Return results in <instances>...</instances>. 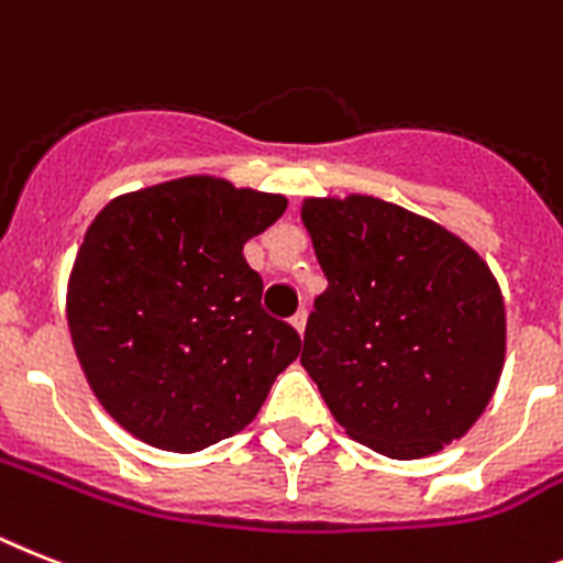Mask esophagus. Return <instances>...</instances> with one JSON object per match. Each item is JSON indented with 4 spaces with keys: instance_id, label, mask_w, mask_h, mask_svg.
Segmentation results:
<instances>
[{
    "instance_id": "34e87169",
    "label": "esophagus",
    "mask_w": 563,
    "mask_h": 563,
    "mask_svg": "<svg viewBox=\"0 0 563 563\" xmlns=\"http://www.w3.org/2000/svg\"><path fill=\"white\" fill-rule=\"evenodd\" d=\"M291 325H295V329H297V332H300V334L306 332V309L297 311L295 318H291Z\"/></svg>"
}]
</instances>
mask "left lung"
I'll return each mask as SVG.
<instances>
[{
  "label": "left lung",
  "instance_id": "1",
  "mask_svg": "<svg viewBox=\"0 0 563 563\" xmlns=\"http://www.w3.org/2000/svg\"><path fill=\"white\" fill-rule=\"evenodd\" d=\"M303 223L329 289L314 300L300 363L334 420L398 461L464 438L507 349L489 266L427 217L363 194L306 200Z\"/></svg>",
  "mask_w": 563,
  "mask_h": 563
}]
</instances>
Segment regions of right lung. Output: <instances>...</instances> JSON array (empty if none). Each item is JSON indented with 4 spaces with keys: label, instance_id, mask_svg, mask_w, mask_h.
Returning a JSON list of instances; mask_svg holds the SVG:
<instances>
[{
    "label": "right lung",
    "instance_id": "right-lung-1",
    "mask_svg": "<svg viewBox=\"0 0 563 563\" xmlns=\"http://www.w3.org/2000/svg\"><path fill=\"white\" fill-rule=\"evenodd\" d=\"M286 197L183 177L122 194L85 231L68 329L99 404L168 452H200L249 427L300 334L260 306L243 245Z\"/></svg>",
    "mask_w": 563,
    "mask_h": 563
}]
</instances>
